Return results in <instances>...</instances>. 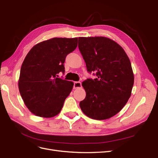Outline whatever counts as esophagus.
Returning <instances> with one entry per match:
<instances>
[{"instance_id":"esophagus-1","label":"esophagus","mask_w":158,"mask_h":158,"mask_svg":"<svg viewBox=\"0 0 158 158\" xmlns=\"http://www.w3.org/2000/svg\"><path fill=\"white\" fill-rule=\"evenodd\" d=\"M81 86H81V83L79 82V81H75V82H74V84H73V89H74L81 88Z\"/></svg>"}]
</instances>
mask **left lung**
<instances>
[{
  "instance_id": "obj_1",
  "label": "left lung",
  "mask_w": 158,
  "mask_h": 158,
  "mask_svg": "<svg viewBox=\"0 0 158 158\" xmlns=\"http://www.w3.org/2000/svg\"><path fill=\"white\" fill-rule=\"evenodd\" d=\"M78 47L87 71L97 76L82 83L86 97L80 107L92 119L112 117L131 96L134 76L129 58L122 47L106 37H80Z\"/></svg>"
}]
</instances>
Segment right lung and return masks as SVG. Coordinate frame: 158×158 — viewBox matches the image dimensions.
I'll list each match as a JSON object with an SVG mask.
<instances>
[{"instance_id": "right-lung-1", "label": "right lung", "mask_w": 158, "mask_h": 158, "mask_svg": "<svg viewBox=\"0 0 158 158\" xmlns=\"http://www.w3.org/2000/svg\"><path fill=\"white\" fill-rule=\"evenodd\" d=\"M77 38H54L30 50L20 71L19 90L27 108L35 115L50 118L60 112L73 83L58 78L66 56L77 46Z\"/></svg>"}]
</instances>
